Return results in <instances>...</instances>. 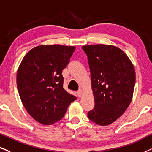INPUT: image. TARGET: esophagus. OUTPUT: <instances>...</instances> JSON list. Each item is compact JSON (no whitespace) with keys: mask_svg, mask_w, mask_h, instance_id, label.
<instances>
[{"mask_svg":"<svg viewBox=\"0 0 152 152\" xmlns=\"http://www.w3.org/2000/svg\"><path fill=\"white\" fill-rule=\"evenodd\" d=\"M77 93L78 96L80 97V96H82V89H79V90L77 91Z\"/></svg>","mask_w":152,"mask_h":152,"instance_id":"1","label":"esophagus"}]
</instances>
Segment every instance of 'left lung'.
Instances as JSON below:
<instances>
[{"label": "left lung", "mask_w": 152, "mask_h": 152, "mask_svg": "<svg viewBox=\"0 0 152 152\" xmlns=\"http://www.w3.org/2000/svg\"><path fill=\"white\" fill-rule=\"evenodd\" d=\"M87 54L90 69L94 108L88 118L97 125L113 123L130 105L135 84V71L128 56L111 45H88Z\"/></svg>", "instance_id": "1"}]
</instances>
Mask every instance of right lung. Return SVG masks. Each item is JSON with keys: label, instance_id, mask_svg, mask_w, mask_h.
<instances>
[{"label": "right lung", "instance_id": "obj_1", "mask_svg": "<svg viewBox=\"0 0 152 152\" xmlns=\"http://www.w3.org/2000/svg\"><path fill=\"white\" fill-rule=\"evenodd\" d=\"M75 46L41 45L26 54L17 73L20 97L28 113L43 125H52L64 116L76 97L63 89L62 72Z\"/></svg>", "mask_w": 152, "mask_h": 152}]
</instances>
